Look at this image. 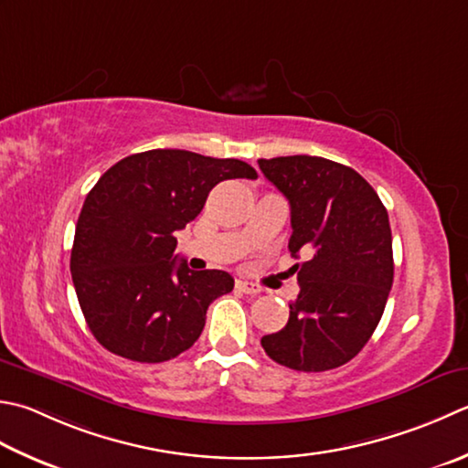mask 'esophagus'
<instances>
[{
  "label": "esophagus",
  "instance_id": "obj_1",
  "mask_svg": "<svg viewBox=\"0 0 468 468\" xmlns=\"http://www.w3.org/2000/svg\"><path fill=\"white\" fill-rule=\"evenodd\" d=\"M235 288L239 290V292H243V294H250V296H255V294H260V292H261L260 286H255V283L245 282V280H237L235 282Z\"/></svg>",
  "mask_w": 468,
  "mask_h": 468
}]
</instances>
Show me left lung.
<instances>
[{
	"instance_id": "1",
	"label": "left lung",
	"mask_w": 468,
	"mask_h": 468,
	"mask_svg": "<svg viewBox=\"0 0 468 468\" xmlns=\"http://www.w3.org/2000/svg\"><path fill=\"white\" fill-rule=\"evenodd\" d=\"M290 203V253L300 294L288 324L261 338L283 367L318 373L349 363L378 328L393 283L388 210L378 192L343 164L318 155L258 160Z\"/></svg>"
}]
</instances>
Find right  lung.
<instances>
[{
	"mask_svg": "<svg viewBox=\"0 0 468 468\" xmlns=\"http://www.w3.org/2000/svg\"><path fill=\"white\" fill-rule=\"evenodd\" d=\"M258 178L250 164L186 150H150L113 164L90 188L70 251L77 298L97 341L125 359L162 363L197 343L207 308L233 290L221 270L176 260L174 233L195 221L208 192Z\"/></svg>",
	"mask_w": 468,
	"mask_h": 468,
	"instance_id": "obj_1",
	"label": "right lung"
}]
</instances>
